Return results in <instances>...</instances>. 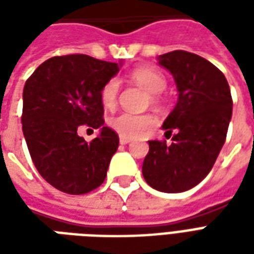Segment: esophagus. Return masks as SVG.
Returning a JSON list of instances; mask_svg holds the SVG:
<instances>
[{
	"label": "esophagus",
	"instance_id": "obj_1",
	"mask_svg": "<svg viewBox=\"0 0 254 254\" xmlns=\"http://www.w3.org/2000/svg\"><path fill=\"white\" fill-rule=\"evenodd\" d=\"M130 141H132V138L125 137V136H120V143L124 144V145H125V144H129Z\"/></svg>",
	"mask_w": 254,
	"mask_h": 254
}]
</instances>
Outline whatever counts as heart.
Segmentation results:
<instances>
[{
	"mask_svg": "<svg viewBox=\"0 0 254 254\" xmlns=\"http://www.w3.org/2000/svg\"><path fill=\"white\" fill-rule=\"evenodd\" d=\"M130 78L140 87H143L147 92L154 94L152 100L158 102V95L160 94L167 85L165 76L155 70L152 67L141 66L134 69L130 73ZM120 92V83L117 78H110L100 89V100L106 109H113L117 105V98ZM111 127L118 132L121 136L134 138L148 134L156 125L155 117L151 114H130V113H121L113 117L110 120Z\"/></svg>",
	"mask_w": 254,
	"mask_h": 254,
	"instance_id": "obj_1",
	"label": "heart"
}]
</instances>
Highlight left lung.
Masks as SVG:
<instances>
[{
    "label": "left lung",
    "instance_id": "obj_1",
    "mask_svg": "<svg viewBox=\"0 0 254 254\" xmlns=\"http://www.w3.org/2000/svg\"><path fill=\"white\" fill-rule=\"evenodd\" d=\"M173 74L178 102L162 127L173 143L151 140L143 163L149 187L165 193L189 190L208 176L226 141L233 114L227 80L213 64L176 50L158 57Z\"/></svg>",
    "mask_w": 254,
    "mask_h": 254
}]
</instances>
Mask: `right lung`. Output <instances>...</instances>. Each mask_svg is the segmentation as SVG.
I'll return each instance as SVG.
<instances>
[{"label":"right lung","instance_id":"obj_1","mask_svg":"<svg viewBox=\"0 0 254 254\" xmlns=\"http://www.w3.org/2000/svg\"><path fill=\"white\" fill-rule=\"evenodd\" d=\"M122 64L85 54L47 60L25 81L23 133L31 159L45 180L58 190L84 194L100 187L118 134L105 127L100 89ZM80 125L100 128L91 143L77 134Z\"/></svg>","mask_w":254,"mask_h":254}]
</instances>
